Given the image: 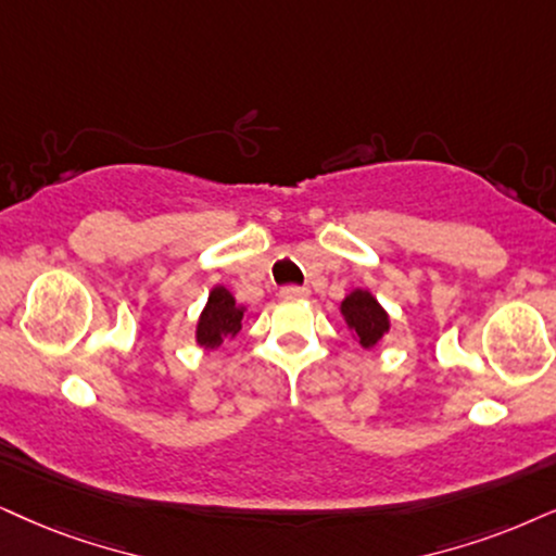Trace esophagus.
<instances>
[{
	"mask_svg": "<svg viewBox=\"0 0 556 556\" xmlns=\"http://www.w3.org/2000/svg\"><path fill=\"white\" fill-rule=\"evenodd\" d=\"M279 298H285V300H305L307 298V290H305V287H282V290H279Z\"/></svg>",
	"mask_w": 556,
	"mask_h": 556,
	"instance_id": "1",
	"label": "esophagus"
}]
</instances>
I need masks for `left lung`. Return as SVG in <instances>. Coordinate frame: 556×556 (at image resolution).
I'll return each instance as SVG.
<instances>
[{
  "label": "left lung",
  "mask_w": 556,
  "mask_h": 556,
  "mask_svg": "<svg viewBox=\"0 0 556 556\" xmlns=\"http://www.w3.org/2000/svg\"><path fill=\"white\" fill-rule=\"evenodd\" d=\"M339 311L346 320V328L351 330V339L359 343L362 349H375L384 336L390 333V313L384 311L382 302L364 287L351 290L346 298L341 300Z\"/></svg>",
  "instance_id": "obj_1"
}]
</instances>
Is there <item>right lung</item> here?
I'll return each mask as SVG.
<instances>
[{"mask_svg":"<svg viewBox=\"0 0 556 556\" xmlns=\"http://www.w3.org/2000/svg\"><path fill=\"white\" fill-rule=\"evenodd\" d=\"M245 320V305L236 302L233 292L223 285H215L207 294L205 307L194 326V341L202 349H217L223 341H233L241 333V323Z\"/></svg>","mask_w":556,"mask_h":556,"instance_id":"obj_1","label":"right lung"}]
</instances>
